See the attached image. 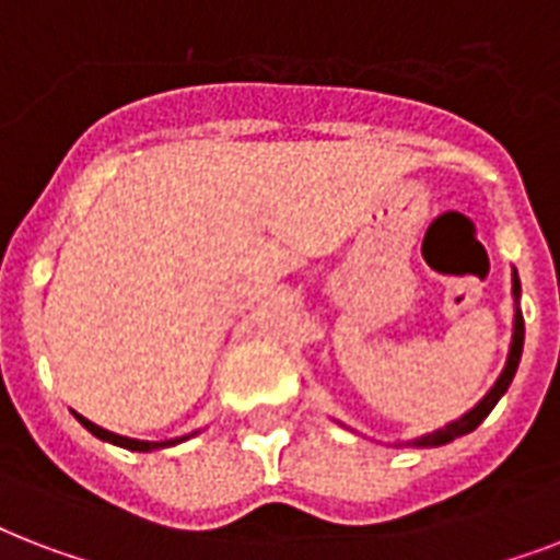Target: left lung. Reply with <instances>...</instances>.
Segmentation results:
<instances>
[{
  "mask_svg": "<svg viewBox=\"0 0 560 560\" xmlns=\"http://www.w3.org/2000/svg\"><path fill=\"white\" fill-rule=\"evenodd\" d=\"M511 292H514V336H511V350H509V359H505V368H502L500 380L493 383V388L488 394H485L482 400L476 402L474 409L467 411V415H462L458 420H453V423H446L444 429H435V432H429V435H420L411 441V446H441V444H450V441H456V438L467 435V432H474L479 423H482L488 415H491V409L500 402V397L505 392H509L511 380H514V374H517V365H520V357H523V336H526V327H523V315H520V277L517 271H514V277H511Z\"/></svg>",
  "mask_w": 560,
  "mask_h": 560,
  "instance_id": "8db88e82",
  "label": "left lung"
}]
</instances>
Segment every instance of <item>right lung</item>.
Listing matches in <instances>:
<instances>
[{"label":"right lung","instance_id":"1","mask_svg":"<svg viewBox=\"0 0 560 560\" xmlns=\"http://www.w3.org/2000/svg\"><path fill=\"white\" fill-rule=\"evenodd\" d=\"M75 418L81 420V427L90 429L95 438H102V441H107V444H116V446H125V450H133V453H151V450L175 446V444H180V441H186V438H189V435H184V438H172V441H137V438L116 435V432H107V429L95 427V423H90V420L81 418V415H75Z\"/></svg>","mask_w":560,"mask_h":560}]
</instances>
